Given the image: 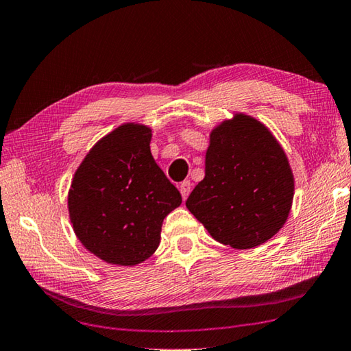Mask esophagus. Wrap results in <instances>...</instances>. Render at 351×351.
<instances>
[{
	"mask_svg": "<svg viewBox=\"0 0 351 351\" xmlns=\"http://www.w3.org/2000/svg\"><path fill=\"white\" fill-rule=\"evenodd\" d=\"M178 188H180V193H182L183 200H186L189 193H191V189H193V183H191L189 180H183Z\"/></svg>",
	"mask_w": 351,
	"mask_h": 351,
	"instance_id": "34e87169",
	"label": "esophagus"
}]
</instances>
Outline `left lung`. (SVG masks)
Masks as SVG:
<instances>
[{
	"label": "left lung",
	"instance_id": "obj_1",
	"mask_svg": "<svg viewBox=\"0 0 351 351\" xmlns=\"http://www.w3.org/2000/svg\"><path fill=\"white\" fill-rule=\"evenodd\" d=\"M293 200L287 157L254 117L235 114L210 133L204 178L186 208L217 241L252 249L286 223Z\"/></svg>",
	"mask_w": 351,
	"mask_h": 351
}]
</instances>
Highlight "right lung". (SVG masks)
<instances>
[{
	"mask_svg": "<svg viewBox=\"0 0 351 351\" xmlns=\"http://www.w3.org/2000/svg\"><path fill=\"white\" fill-rule=\"evenodd\" d=\"M149 142L148 127L125 123L90 149L73 177V229L85 249L110 264L136 266L153 255L163 218L182 203Z\"/></svg>",
	"mask_w": 351,
	"mask_h": 351,
	"instance_id": "obj_1",
	"label": "right lung"
}]
</instances>
